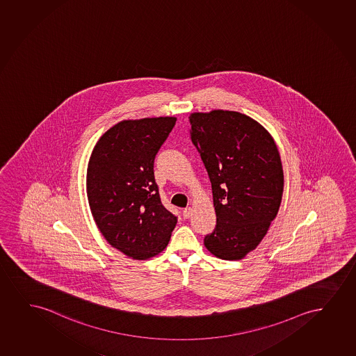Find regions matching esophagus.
<instances>
[{
    "instance_id": "esophagus-1",
    "label": "esophagus",
    "mask_w": 356,
    "mask_h": 356,
    "mask_svg": "<svg viewBox=\"0 0 356 356\" xmlns=\"http://www.w3.org/2000/svg\"><path fill=\"white\" fill-rule=\"evenodd\" d=\"M192 211H193V209L186 208L185 210H184V213H182V215H184V217H185V218H190L191 215H192Z\"/></svg>"
}]
</instances>
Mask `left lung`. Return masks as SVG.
Masks as SVG:
<instances>
[{
	"instance_id": "left-lung-1",
	"label": "left lung",
	"mask_w": 356,
	"mask_h": 356,
	"mask_svg": "<svg viewBox=\"0 0 356 356\" xmlns=\"http://www.w3.org/2000/svg\"><path fill=\"white\" fill-rule=\"evenodd\" d=\"M190 120L216 213V228L204 245L218 259H244L267 234L282 204L284 171L277 145L264 125L241 112H193Z\"/></svg>"
}]
</instances>
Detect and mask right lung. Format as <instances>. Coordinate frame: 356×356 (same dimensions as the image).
Here are the masks:
<instances>
[{
	"instance_id": "add662e5",
	"label": "right lung",
	"mask_w": 356,
	"mask_h": 356,
	"mask_svg": "<svg viewBox=\"0 0 356 356\" xmlns=\"http://www.w3.org/2000/svg\"><path fill=\"white\" fill-rule=\"evenodd\" d=\"M175 117L124 120L102 135L87 168V197L99 231L130 259L165 249L177 217L163 207L153 163Z\"/></svg>"
}]
</instances>
